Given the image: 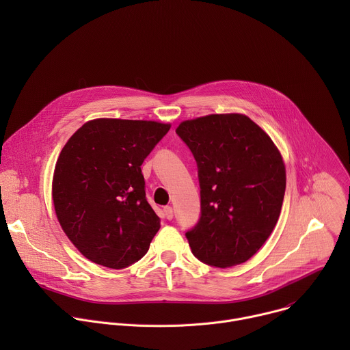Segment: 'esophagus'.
Here are the masks:
<instances>
[{
  "label": "esophagus",
  "mask_w": 350,
  "mask_h": 350,
  "mask_svg": "<svg viewBox=\"0 0 350 350\" xmlns=\"http://www.w3.org/2000/svg\"><path fill=\"white\" fill-rule=\"evenodd\" d=\"M163 213H165V217H166L167 220H172V219H173V208H172V206L163 208Z\"/></svg>",
  "instance_id": "esophagus-1"
}]
</instances>
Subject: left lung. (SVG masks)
Listing matches in <instances>:
<instances>
[{
  "mask_svg": "<svg viewBox=\"0 0 350 350\" xmlns=\"http://www.w3.org/2000/svg\"><path fill=\"white\" fill-rule=\"evenodd\" d=\"M198 165L201 219L187 231L195 258L226 269L251 259L273 232L286 174L278 148L242 113L208 115L176 129Z\"/></svg>",
  "mask_w": 350,
  "mask_h": 350,
  "instance_id": "left-lung-1",
  "label": "left lung"
}]
</instances>
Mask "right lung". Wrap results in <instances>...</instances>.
I'll list each match as a JSON object with an SVG mask.
<instances>
[{"label":"right lung","mask_w":350,"mask_h":350,"mask_svg":"<svg viewBox=\"0 0 350 350\" xmlns=\"http://www.w3.org/2000/svg\"><path fill=\"white\" fill-rule=\"evenodd\" d=\"M170 130L154 120L94 119L65 144L53 177L57 219L79 252L109 269L139 260L161 228L145 198L144 159Z\"/></svg>","instance_id":"add662e5"}]
</instances>
